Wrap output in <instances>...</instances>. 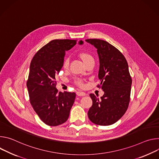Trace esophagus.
I'll return each instance as SVG.
<instances>
[{
	"mask_svg": "<svg viewBox=\"0 0 159 159\" xmlns=\"http://www.w3.org/2000/svg\"><path fill=\"white\" fill-rule=\"evenodd\" d=\"M76 94H77L78 96H81V97L86 95V93H85L81 92H76Z\"/></svg>",
	"mask_w": 159,
	"mask_h": 159,
	"instance_id": "esophagus-1",
	"label": "esophagus"
}]
</instances>
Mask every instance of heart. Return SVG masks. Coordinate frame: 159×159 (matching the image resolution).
Returning <instances> with one entry per match:
<instances>
[{
  "label": "heart",
  "mask_w": 159,
  "mask_h": 159,
  "mask_svg": "<svg viewBox=\"0 0 159 159\" xmlns=\"http://www.w3.org/2000/svg\"><path fill=\"white\" fill-rule=\"evenodd\" d=\"M78 56L81 59V60L83 61V62L85 65L88 64L89 63L94 62L93 57L92 56L91 54H90V53L88 52H85V51L80 52H79ZM69 59L65 58L62 63V67L64 69H67L69 67ZM76 83L77 85H78L80 87H83L84 85V82L81 79H78L77 80H76Z\"/></svg>",
  "instance_id": "heart-1"
}]
</instances>
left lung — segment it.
<instances>
[{
	"label": "left lung",
	"instance_id": "1",
	"mask_svg": "<svg viewBox=\"0 0 159 159\" xmlns=\"http://www.w3.org/2000/svg\"><path fill=\"white\" fill-rule=\"evenodd\" d=\"M86 42L97 49L101 82L97 86L104 92L100 98L90 95L93 104L88 116L95 125H111L123 116L129 105L132 80L128 64L122 53L107 42L100 39H87Z\"/></svg>",
	"mask_w": 159,
	"mask_h": 159
}]
</instances>
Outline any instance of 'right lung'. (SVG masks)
I'll return each mask as SVG.
<instances>
[{
	"mask_svg": "<svg viewBox=\"0 0 159 159\" xmlns=\"http://www.w3.org/2000/svg\"><path fill=\"white\" fill-rule=\"evenodd\" d=\"M76 43L75 40H52L31 61L26 83L30 101L35 112L48 126H56L65 122L75 102V93L58 92L56 79L62 67L66 50Z\"/></svg>",
	"mask_w": 159,
	"mask_h": 159,
	"instance_id": "obj_1",
	"label": "right lung"
}]
</instances>
